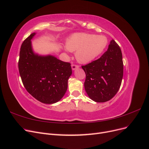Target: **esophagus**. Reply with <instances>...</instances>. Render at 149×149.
<instances>
[{
	"mask_svg": "<svg viewBox=\"0 0 149 149\" xmlns=\"http://www.w3.org/2000/svg\"><path fill=\"white\" fill-rule=\"evenodd\" d=\"M71 68H72V70H76V69L78 68L79 66H78V65H71Z\"/></svg>",
	"mask_w": 149,
	"mask_h": 149,
	"instance_id": "esophagus-1",
	"label": "esophagus"
}]
</instances>
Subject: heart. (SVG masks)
<instances>
[{"label": "heart", "mask_w": 149, "mask_h": 149, "mask_svg": "<svg viewBox=\"0 0 149 149\" xmlns=\"http://www.w3.org/2000/svg\"><path fill=\"white\" fill-rule=\"evenodd\" d=\"M108 40L104 35L88 33L72 35L66 43V50L76 52V60L86 64L93 61L104 52Z\"/></svg>", "instance_id": "1"}]
</instances>
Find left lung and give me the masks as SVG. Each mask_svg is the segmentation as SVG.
I'll return each mask as SVG.
<instances>
[{"label":"left lung","mask_w":149,"mask_h":149,"mask_svg":"<svg viewBox=\"0 0 149 149\" xmlns=\"http://www.w3.org/2000/svg\"><path fill=\"white\" fill-rule=\"evenodd\" d=\"M81 67L86 73L85 91L93 101L104 102L118 93L123 77V61L120 48L114 40L99 59Z\"/></svg>","instance_id":"obj_1"}]
</instances>
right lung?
<instances>
[{
  "label": "right lung",
  "instance_id": "obj_1",
  "mask_svg": "<svg viewBox=\"0 0 149 149\" xmlns=\"http://www.w3.org/2000/svg\"><path fill=\"white\" fill-rule=\"evenodd\" d=\"M35 34L31 33L22 44L19 73L26 91L40 102L50 104L64 96L72 74L71 66L70 63L54 56L35 53L31 40Z\"/></svg>",
  "mask_w": 149,
  "mask_h": 149
}]
</instances>
